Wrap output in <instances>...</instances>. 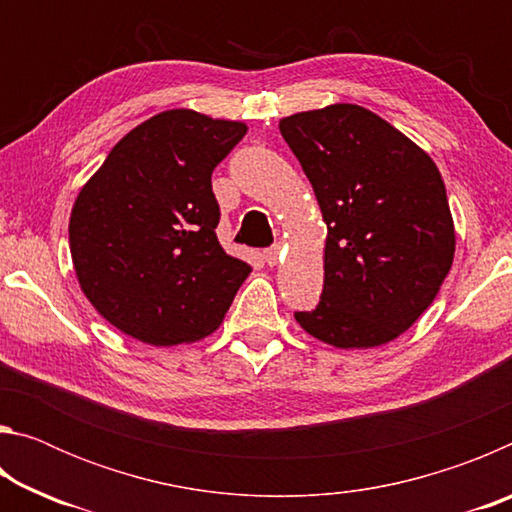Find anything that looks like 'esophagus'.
Segmentation results:
<instances>
[{"label": "esophagus", "instance_id": "obj_1", "mask_svg": "<svg viewBox=\"0 0 512 512\" xmlns=\"http://www.w3.org/2000/svg\"><path fill=\"white\" fill-rule=\"evenodd\" d=\"M280 257H282V246L280 244H275V246L264 250V262L268 266H275L277 262H280Z\"/></svg>", "mask_w": 512, "mask_h": 512}]
</instances>
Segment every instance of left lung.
I'll return each instance as SVG.
<instances>
[{"mask_svg":"<svg viewBox=\"0 0 512 512\" xmlns=\"http://www.w3.org/2000/svg\"><path fill=\"white\" fill-rule=\"evenodd\" d=\"M280 133L327 223L323 293L296 320L343 350L397 339L438 296L454 262V221L438 167L354 103L284 117Z\"/></svg>","mask_w":512,"mask_h":512,"instance_id":"obj_1","label":"left lung"}]
</instances>
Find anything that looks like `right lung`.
Instances as JSON below:
<instances>
[{"mask_svg":"<svg viewBox=\"0 0 512 512\" xmlns=\"http://www.w3.org/2000/svg\"><path fill=\"white\" fill-rule=\"evenodd\" d=\"M246 131L185 108L160 112L121 137L76 196L74 271L119 332L167 348L221 325L250 266L216 239L212 171Z\"/></svg>","mask_w":512,"mask_h":512,"instance_id":"right-lung-1","label":"right lung"}]
</instances>
